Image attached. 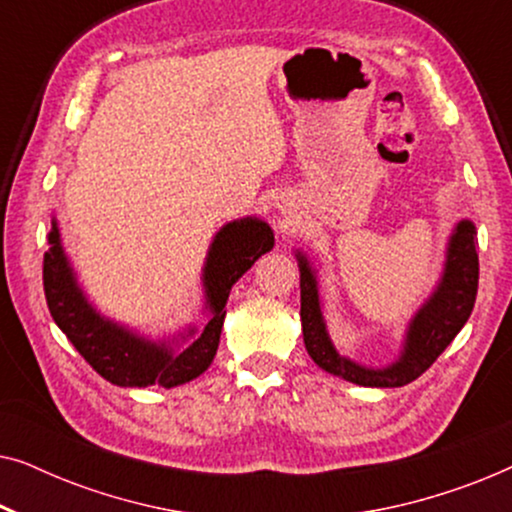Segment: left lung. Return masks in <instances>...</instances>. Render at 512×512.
<instances>
[{
    "label": "left lung",
    "instance_id": "obj_1",
    "mask_svg": "<svg viewBox=\"0 0 512 512\" xmlns=\"http://www.w3.org/2000/svg\"><path fill=\"white\" fill-rule=\"evenodd\" d=\"M478 230L473 221L461 219L447 242L445 268L440 282L424 305L410 319L401 356L387 368H366L335 349L321 314L317 270L303 251H296L300 268V321L305 349L326 373L361 387H403L417 380L445 352L471 317L478 296Z\"/></svg>",
    "mask_w": 512,
    "mask_h": 512
}]
</instances>
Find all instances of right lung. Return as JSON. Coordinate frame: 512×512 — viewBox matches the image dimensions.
I'll return each instance as SVG.
<instances>
[{
  "instance_id": "right-lung-1",
  "label": "right lung",
  "mask_w": 512,
  "mask_h": 512,
  "mask_svg": "<svg viewBox=\"0 0 512 512\" xmlns=\"http://www.w3.org/2000/svg\"><path fill=\"white\" fill-rule=\"evenodd\" d=\"M272 247V228L256 216L226 223L209 244L202 268V289L209 312L205 328L198 331L191 326L179 338L149 340L128 326L107 319L90 305L62 249L58 221L53 219L48 251L44 254L46 303L60 331L104 380L118 387L158 384L172 389L195 380L212 366L230 289Z\"/></svg>"
}]
</instances>
